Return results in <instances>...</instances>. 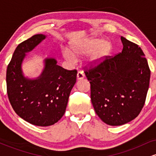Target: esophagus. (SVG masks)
I'll return each instance as SVG.
<instances>
[{
    "instance_id": "obj_1",
    "label": "esophagus",
    "mask_w": 156,
    "mask_h": 156,
    "mask_svg": "<svg viewBox=\"0 0 156 156\" xmlns=\"http://www.w3.org/2000/svg\"><path fill=\"white\" fill-rule=\"evenodd\" d=\"M84 78V74L83 72L81 71H78V73H77V79L78 80H81Z\"/></svg>"
}]
</instances>
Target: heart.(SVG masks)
Returning a JSON list of instances; mask_svg holds the SVG:
<instances>
[{
	"label": "heart",
	"mask_w": 156,
	"mask_h": 156,
	"mask_svg": "<svg viewBox=\"0 0 156 156\" xmlns=\"http://www.w3.org/2000/svg\"><path fill=\"white\" fill-rule=\"evenodd\" d=\"M71 52L69 50H62V53L66 59L70 62H76V57L79 58L83 55L89 54L86 62L89 67H97L102 64L112 53L113 45L108 39H102L98 37H92L74 44L71 46Z\"/></svg>",
	"instance_id": "b5f03b06"
}]
</instances>
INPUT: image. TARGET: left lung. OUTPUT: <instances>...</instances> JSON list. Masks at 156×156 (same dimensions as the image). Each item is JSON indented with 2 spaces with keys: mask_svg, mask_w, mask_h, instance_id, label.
Returning a JSON list of instances; mask_svg holds the SVG:
<instances>
[{
  "mask_svg": "<svg viewBox=\"0 0 156 156\" xmlns=\"http://www.w3.org/2000/svg\"><path fill=\"white\" fill-rule=\"evenodd\" d=\"M122 53L85 71L91 85V101L105 124L129 122L141 112L149 89L150 70L139 45L121 37Z\"/></svg>",
  "mask_w": 156,
  "mask_h": 156,
  "instance_id": "8db88e82",
  "label": "left lung"
}]
</instances>
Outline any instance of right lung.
<instances>
[{"mask_svg": "<svg viewBox=\"0 0 156 156\" xmlns=\"http://www.w3.org/2000/svg\"><path fill=\"white\" fill-rule=\"evenodd\" d=\"M45 38L36 34L19 44L6 71L7 94L14 111L28 122L42 127L55 124L63 117L77 76L76 69L57 65L54 58H44V69L37 78L24 76L22 64L26 53Z\"/></svg>", "mask_w": 156, "mask_h": 156, "instance_id": "obj_1", "label": "right lung"}]
</instances>
